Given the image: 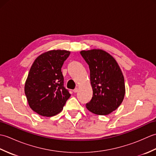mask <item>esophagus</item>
<instances>
[{"label": "esophagus", "instance_id": "34e87169", "mask_svg": "<svg viewBox=\"0 0 156 156\" xmlns=\"http://www.w3.org/2000/svg\"><path fill=\"white\" fill-rule=\"evenodd\" d=\"M78 91V88H76L74 90H73V92H74V93H76V92H77Z\"/></svg>", "mask_w": 156, "mask_h": 156}]
</instances>
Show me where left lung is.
I'll return each instance as SVG.
<instances>
[{"instance_id":"8db88e82","label":"left lung","mask_w":156,"mask_h":156,"mask_svg":"<svg viewBox=\"0 0 156 156\" xmlns=\"http://www.w3.org/2000/svg\"><path fill=\"white\" fill-rule=\"evenodd\" d=\"M80 54L89 66L93 90L91 101L86 107L96 115L110 114L120 106L125 97L121 69L115 58L102 49L83 50Z\"/></svg>"}]
</instances>
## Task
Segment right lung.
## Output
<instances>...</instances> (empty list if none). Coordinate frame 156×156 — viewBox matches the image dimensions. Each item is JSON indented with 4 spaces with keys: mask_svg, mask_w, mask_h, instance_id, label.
Here are the masks:
<instances>
[{
    "mask_svg": "<svg viewBox=\"0 0 156 156\" xmlns=\"http://www.w3.org/2000/svg\"><path fill=\"white\" fill-rule=\"evenodd\" d=\"M70 52L51 50L35 59L25 84V93L29 107L44 117L60 112L70 97L64 87L61 68Z\"/></svg>",
    "mask_w": 156,
    "mask_h": 156,
    "instance_id": "add662e5",
    "label": "right lung"
}]
</instances>
